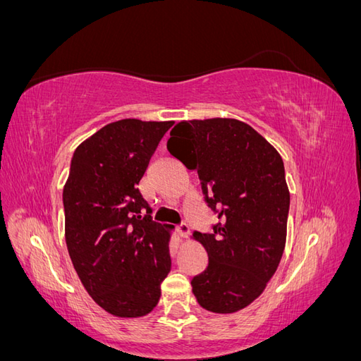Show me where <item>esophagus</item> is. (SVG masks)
Masks as SVG:
<instances>
[{
    "instance_id": "1",
    "label": "esophagus",
    "mask_w": 361,
    "mask_h": 361,
    "mask_svg": "<svg viewBox=\"0 0 361 361\" xmlns=\"http://www.w3.org/2000/svg\"><path fill=\"white\" fill-rule=\"evenodd\" d=\"M176 231H178V233H179L180 238H187V236L190 235V226H188L187 223H180V224L176 227Z\"/></svg>"
}]
</instances>
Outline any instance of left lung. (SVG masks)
I'll return each instance as SVG.
<instances>
[{"mask_svg":"<svg viewBox=\"0 0 361 361\" xmlns=\"http://www.w3.org/2000/svg\"><path fill=\"white\" fill-rule=\"evenodd\" d=\"M170 155L199 174L212 232H194L207 267L191 280L203 309L233 313L255 301L274 276L286 243L289 190L279 152L235 118L179 122Z\"/></svg>","mask_w":361,"mask_h":361,"instance_id":"8db88e82","label":"left lung"}]
</instances>
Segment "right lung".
<instances>
[{
    "mask_svg": "<svg viewBox=\"0 0 361 361\" xmlns=\"http://www.w3.org/2000/svg\"><path fill=\"white\" fill-rule=\"evenodd\" d=\"M173 122L125 118L73 152L63 190L64 233L73 268L104 310L138 318L158 304L171 268L170 235L152 221L137 185Z\"/></svg>",
    "mask_w": 361,
    "mask_h": 361,
    "instance_id": "add662e5",
    "label": "right lung"
}]
</instances>
